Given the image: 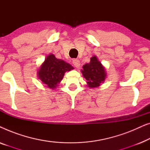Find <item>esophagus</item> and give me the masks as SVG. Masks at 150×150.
I'll list each match as a JSON object with an SVG mask.
<instances>
[{
  "label": "esophagus",
  "instance_id": "esophagus-1",
  "mask_svg": "<svg viewBox=\"0 0 150 150\" xmlns=\"http://www.w3.org/2000/svg\"><path fill=\"white\" fill-rule=\"evenodd\" d=\"M72 63H73V65H74L76 68H79L80 65H81V63H80V61L79 59H74Z\"/></svg>",
  "mask_w": 150,
  "mask_h": 150
}]
</instances>
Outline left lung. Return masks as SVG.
Returning a JSON list of instances; mask_svg holds the SVG:
<instances>
[{
	"label": "left lung",
	"mask_w": 150,
	"mask_h": 150,
	"mask_svg": "<svg viewBox=\"0 0 150 150\" xmlns=\"http://www.w3.org/2000/svg\"><path fill=\"white\" fill-rule=\"evenodd\" d=\"M82 74L87 80L88 87L90 88L100 86L106 79V72L104 67L98 60L97 57H91L89 63H87L83 67Z\"/></svg>",
	"instance_id": "obj_1"
}]
</instances>
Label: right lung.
Here are the masks:
<instances>
[{"label": "right lung", "mask_w": 150, "mask_h": 150, "mask_svg": "<svg viewBox=\"0 0 150 150\" xmlns=\"http://www.w3.org/2000/svg\"><path fill=\"white\" fill-rule=\"evenodd\" d=\"M73 69L71 65L57 59L54 54H50L41 66L38 76L46 86L54 89L63 79L65 71Z\"/></svg>", "instance_id": "obj_1"}]
</instances>
